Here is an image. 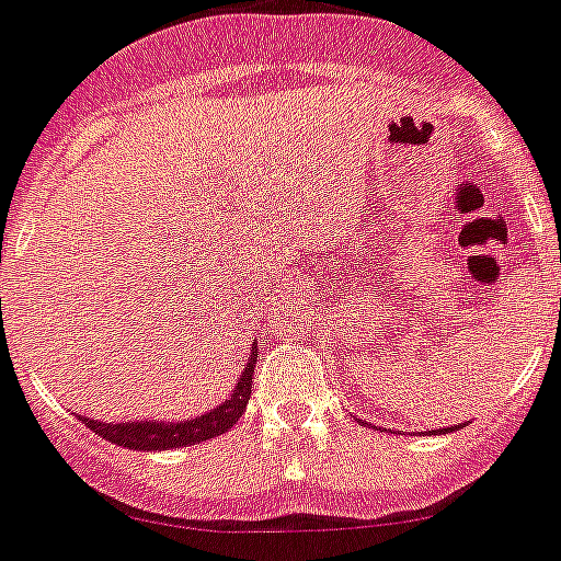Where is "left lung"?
<instances>
[{
	"label": "left lung",
	"instance_id": "1",
	"mask_svg": "<svg viewBox=\"0 0 561 561\" xmlns=\"http://www.w3.org/2000/svg\"><path fill=\"white\" fill-rule=\"evenodd\" d=\"M454 428V426H451ZM451 428H439V432H443V434H446V432H451Z\"/></svg>",
	"mask_w": 561,
	"mask_h": 561
}]
</instances>
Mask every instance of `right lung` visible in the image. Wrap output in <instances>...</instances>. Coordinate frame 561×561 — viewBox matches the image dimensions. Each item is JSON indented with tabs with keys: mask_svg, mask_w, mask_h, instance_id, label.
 I'll return each mask as SVG.
<instances>
[{
	"mask_svg": "<svg viewBox=\"0 0 561 561\" xmlns=\"http://www.w3.org/2000/svg\"><path fill=\"white\" fill-rule=\"evenodd\" d=\"M256 365V348H251L249 365H245L243 376H240L238 387H234L232 399L224 401L221 407H216L213 412L202 417H193L185 423H157V421H144V423H102V421H82L88 423V428L96 434H102L107 443L124 448H138V451H165V448H182V446H196L209 437H218V434L229 432V428L238 423V417L245 412L251 396V376H254Z\"/></svg>",
	"mask_w": 561,
	"mask_h": 561,
	"instance_id": "1",
	"label": "right lung"
}]
</instances>
